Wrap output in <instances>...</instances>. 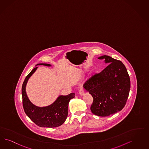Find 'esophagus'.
<instances>
[{
    "label": "esophagus",
    "instance_id": "34e87169",
    "mask_svg": "<svg viewBox=\"0 0 149 149\" xmlns=\"http://www.w3.org/2000/svg\"><path fill=\"white\" fill-rule=\"evenodd\" d=\"M79 94L80 96H83L84 95V90L82 87H80V90H79Z\"/></svg>",
    "mask_w": 149,
    "mask_h": 149
}]
</instances>
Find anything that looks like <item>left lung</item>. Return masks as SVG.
I'll return each instance as SVG.
<instances>
[{"label": "left lung", "mask_w": 149, "mask_h": 149, "mask_svg": "<svg viewBox=\"0 0 149 149\" xmlns=\"http://www.w3.org/2000/svg\"><path fill=\"white\" fill-rule=\"evenodd\" d=\"M108 64L93 75L83 87L93 96L92 113L107 117L121 111L125 106L130 88L128 73L123 63L108 56L98 58Z\"/></svg>", "instance_id": "1"}]
</instances>
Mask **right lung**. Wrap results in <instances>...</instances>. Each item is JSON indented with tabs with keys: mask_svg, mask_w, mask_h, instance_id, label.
<instances>
[{
	"mask_svg": "<svg viewBox=\"0 0 149 149\" xmlns=\"http://www.w3.org/2000/svg\"><path fill=\"white\" fill-rule=\"evenodd\" d=\"M51 67L46 63H40L37 65ZM35 68L26 77L22 86L23 107L27 116L39 127L54 128L59 127L65 122L68 113V104L70 100L74 98L75 93H71L66 96L60 95L51 104L46 107H38L31 102L26 92L27 82L29 78L36 72Z\"/></svg>",
	"mask_w": 149,
	"mask_h": 149,
	"instance_id": "right-lung-1",
	"label": "right lung"
}]
</instances>
